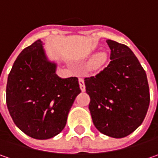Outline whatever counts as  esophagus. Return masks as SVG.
Masks as SVG:
<instances>
[{
  "label": "esophagus",
  "mask_w": 158,
  "mask_h": 158,
  "mask_svg": "<svg viewBox=\"0 0 158 158\" xmlns=\"http://www.w3.org/2000/svg\"><path fill=\"white\" fill-rule=\"evenodd\" d=\"M79 87L81 89L82 92H84L86 90V86H85V82H84V79L82 78H79Z\"/></svg>",
  "instance_id": "obj_1"
}]
</instances>
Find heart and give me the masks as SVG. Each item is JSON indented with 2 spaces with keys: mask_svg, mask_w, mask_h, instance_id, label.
<instances>
[{
  "mask_svg": "<svg viewBox=\"0 0 158 158\" xmlns=\"http://www.w3.org/2000/svg\"><path fill=\"white\" fill-rule=\"evenodd\" d=\"M106 61V55L104 53H100L98 54L92 63V69L93 70H95V69H98Z\"/></svg>",
  "mask_w": 158,
  "mask_h": 158,
  "instance_id": "b5f03b06",
  "label": "heart"
}]
</instances>
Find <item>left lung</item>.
<instances>
[{
    "mask_svg": "<svg viewBox=\"0 0 158 158\" xmlns=\"http://www.w3.org/2000/svg\"><path fill=\"white\" fill-rule=\"evenodd\" d=\"M110 62L106 68L85 78L90 96L89 110L93 123L102 134L123 138L141 125L149 105L147 75L134 52L111 40Z\"/></svg>",
    "mask_w": 158,
    "mask_h": 158,
    "instance_id": "8db88e82",
    "label": "left lung"
}]
</instances>
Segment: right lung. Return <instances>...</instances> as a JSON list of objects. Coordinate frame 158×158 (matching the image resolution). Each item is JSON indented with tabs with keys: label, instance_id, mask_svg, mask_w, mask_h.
Instances as JSON below:
<instances>
[{
	"label": "right lung",
	"instance_id": "right-lung-1",
	"mask_svg": "<svg viewBox=\"0 0 158 158\" xmlns=\"http://www.w3.org/2000/svg\"><path fill=\"white\" fill-rule=\"evenodd\" d=\"M56 71V64L48 61L38 40L19 54L9 74V112L15 125L31 138L47 140L60 134L81 92L78 78L62 79Z\"/></svg>",
	"mask_w": 158,
	"mask_h": 158
}]
</instances>
